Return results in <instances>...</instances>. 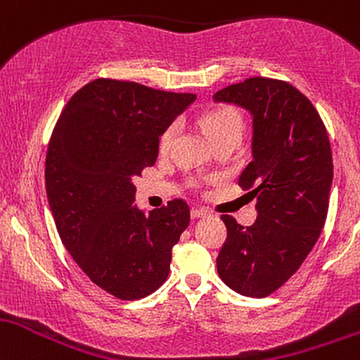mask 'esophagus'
<instances>
[{
	"mask_svg": "<svg viewBox=\"0 0 360 360\" xmlns=\"http://www.w3.org/2000/svg\"><path fill=\"white\" fill-rule=\"evenodd\" d=\"M191 216L193 217V219H199V217H205V216H207V211H205V209H197V207H193L192 211H191Z\"/></svg>",
	"mask_w": 360,
	"mask_h": 360,
	"instance_id": "34e87169",
	"label": "esophagus"
}]
</instances>
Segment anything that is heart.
Returning <instances> with one entry per match:
<instances>
[{
	"mask_svg": "<svg viewBox=\"0 0 360 360\" xmlns=\"http://www.w3.org/2000/svg\"><path fill=\"white\" fill-rule=\"evenodd\" d=\"M200 127L207 134L211 143H219L223 139H238L240 141L241 132H243V120L238 110L233 107H216L211 110L204 112L199 119ZM176 136H179V124L172 122L165 127L160 136V151L163 155L169 153V149L175 144Z\"/></svg>",
	"mask_w": 360,
	"mask_h": 360,
	"instance_id": "obj_1",
	"label": "heart"
}]
</instances>
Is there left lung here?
<instances>
[{"instance_id": "left-lung-1", "label": "left lung", "mask_w": 360, "mask_h": 360, "mask_svg": "<svg viewBox=\"0 0 360 360\" xmlns=\"http://www.w3.org/2000/svg\"><path fill=\"white\" fill-rule=\"evenodd\" d=\"M212 98L252 115L253 158L238 185L257 197L258 212L246 228L221 216L228 236L217 274L236 292L265 297L296 274L325 226L333 180L330 139L313 103L281 79L255 76Z\"/></svg>"}]
</instances>
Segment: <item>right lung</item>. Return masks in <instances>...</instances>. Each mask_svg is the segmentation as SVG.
Returning <instances> with one entry per match:
<instances>
[{
	"label": "right lung",
	"instance_id": "1",
	"mask_svg": "<svg viewBox=\"0 0 360 360\" xmlns=\"http://www.w3.org/2000/svg\"><path fill=\"white\" fill-rule=\"evenodd\" d=\"M193 100L98 78L71 96L52 131L46 191L60 241L117 300L146 297L167 281L172 248L191 223L181 199L148 216L132 205V179L156 163L161 132Z\"/></svg>",
	"mask_w": 360,
	"mask_h": 360
}]
</instances>
